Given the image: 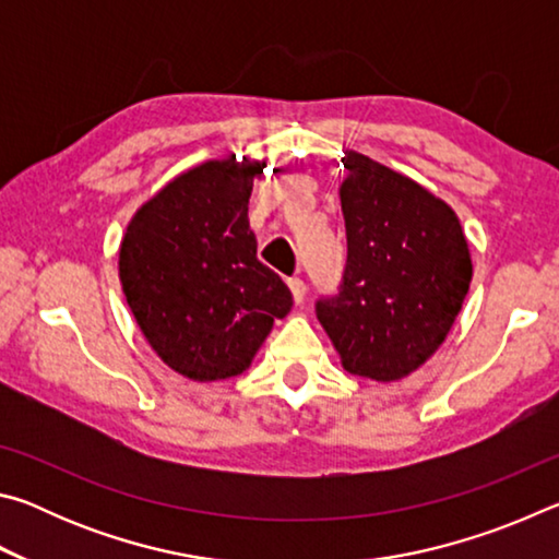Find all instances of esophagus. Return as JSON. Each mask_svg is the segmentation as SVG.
<instances>
[{"mask_svg":"<svg viewBox=\"0 0 559 559\" xmlns=\"http://www.w3.org/2000/svg\"><path fill=\"white\" fill-rule=\"evenodd\" d=\"M288 288H290L293 300H296V302H300L302 298H306V281H302V278H298V276L288 278Z\"/></svg>","mask_w":559,"mask_h":559,"instance_id":"1","label":"esophagus"}]
</instances>
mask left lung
<instances>
[{
    "label": "left lung",
    "instance_id": "1",
    "mask_svg": "<svg viewBox=\"0 0 559 559\" xmlns=\"http://www.w3.org/2000/svg\"><path fill=\"white\" fill-rule=\"evenodd\" d=\"M343 165L347 263L316 313L349 374L394 382L447 340L473 276L468 241L451 206L414 179L359 153Z\"/></svg>",
    "mask_w": 559,
    "mask_h": 559
}]
</instances>
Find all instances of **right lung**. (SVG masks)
<instances>
[{
	"mask_svg": "<svg viewBox=\"0 0 559 559\" xmlns=\"http://www.w3.org/2000/svg\"><path fill=\"white\" fill-rule=\"evenodd\" d=\"M236 155L175 177L138 210L120 243V283L163 362L197 382L241 374L293 296L257 259L253 177Z\"/></svg>",
	"mask_w": 559,
	"mask_h": 559,
	"instance_id": "add662e5",
	"label": "right lung"
}]
</instances>
